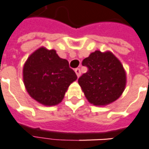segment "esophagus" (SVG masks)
<instances>
[{
	"label": "esophagus",
	"mask_w": 149,
	"mask_h": 149,
	"mask_svg": "<svg viewBox=\"0 0 149 149\" xmlns=\"http://www.w3.org/2000/svg\"><path fill=\"white\" fill-rule=\"evenodd\" d=\"M75 72H76L77 76L79 77H80V75H81V70H80V68H76V69H75Z\"/></svg>",
	"instance_id": "34e87169"
}]
</instances>
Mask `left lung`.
Here are the masks:
<instances>
[{"label": "left lung", "mask_w": 149, "mask_h": 149, "mask_svg": "<svg viewBox=\"0 0 149 149\" xmlns=\"http://www.w3.org/2000/svg\"><path fill=\"white\" fill-rule=\"evenodd\" d=\"M88 70L78 79L86 98L96 106H105L123 93L126 76L123 66L112 52L96 50L82 61Z\"/></svg>", "instance_id": "8db88e82"}]
</instances>
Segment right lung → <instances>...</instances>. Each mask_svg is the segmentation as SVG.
<instances>
[{
	"label": "right lung",
	"mask_w": 149,
	"mask_h": 149,
	"mask_svg": "<svg viewBox=\"0 0 149 149\" xmlns=\"http://www.w3.org/2000/svg\"><path fill=\"white\" fill-rule=\"evenodd\" d=\"M27 91L38 103L54 106L61 102L71 83L77 80L68 62L54 49L40 47L28 58L23 69Z\"/></svg>",
	"instance_id": "obj_1"
}]
</instances>
